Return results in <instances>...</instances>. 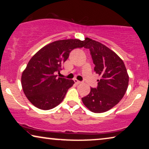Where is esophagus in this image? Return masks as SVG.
<instances>
[{"instance_id":"obj_1","label":"esophagus","mask_w":149,"mask_h":149,"mask_svg":"<svg viewBox=\"0 0 149 149\" xmlns=\"http://www.w3.org/2000/svg\"><path fill=\"white\" fill-rule=\"evenodd\" d=\"M74 83H76V84H80V83H81L82 82H81V81H78L77 80V79H74Z\"/></svg>"}]
</instances>
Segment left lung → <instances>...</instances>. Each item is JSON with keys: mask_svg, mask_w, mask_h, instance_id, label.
Wrapping results in <instances>:
<instances>
[{"mask_svg": "<svg viewBox=\"0 0 149 149\" xmlns=\"http://www.w3.org/2000/svg\"><path fill=\"white\" fill-rule=\"evenodd\" d=\"M84 47L89 49L100 77L96 88L82 97L84 105L91 112L101 113L111 109L123 98L127 91L129 76L123 60L113 51L100 42L86 38Z\"/></svg>", "mask_w": 149, "mask_h": 149, "instance_id": "1", "label": "left lung"}]
</instances>
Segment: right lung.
Returning a JSON list of instances; mask_svg holds the SVG:
<instances>
[{"instance_id": "add662e5", "label": "right lung", "mask_w": 149, "mask_h": 149, "mask_svg": "<svg viewBox=\"0 0 149 149\" xmlns=\"http://www.w3.org/2000/svg\"><path fill=\"white\" fill-rule=\"evenodd\" d=\"M85 40H56L38 51L28 63L22 75V86L26 96L34 107L42 110L54 109L62 102L74 82L57 77L71 51L81 48Z\"/></svg>"}]
</instances>
